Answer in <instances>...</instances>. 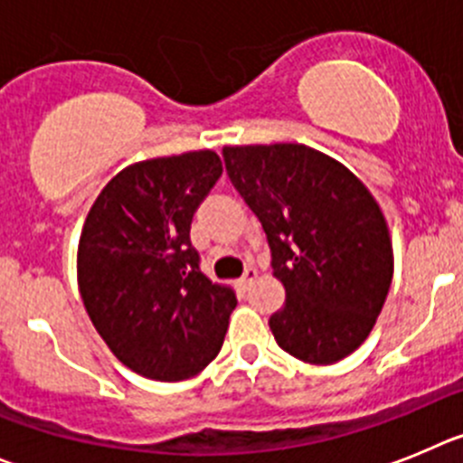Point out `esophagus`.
Segmentation results:
<instances>
[{
    "label": "esophagus",
    "instance_id": "obj_1",
    "mask_svg": "<svg viewBox=\"0 0 463 463\" xmlns=\"http://www.w3.org/2000/svg\"><path fill=\"white\" fill-rule=\"evenodd\" d=\"M256 277H258V269L256 268H247V269H244V274H241V279H240L241 288H249V286H251L253 279H256Z\"/></svg>",
    "mask_w": 463,
    "mask_h": 463
}]
</instances>
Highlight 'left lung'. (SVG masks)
I'll use <instances>...</instances> for the list:
<instances>
[{"label": "left lung", "instance_id": "1", "mask_svg": "<svg viewBox=\"0 0 463 463\" xmlns=\"http://www.w3.org/2000/svg\"><path fill=\"white\" fill-rule=\"evenodd\" d=\"M223 161L286 288L269 318L277 344L309 364L351 355L376 325L394 272L373 195L345 165L307 145L223 147Z\"/></svg>", "mask_w": 463, "mask_h": 463}]
</instances>
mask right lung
<instances>
[{
	"label": "right lung",
	"instance_id": "add662e5",
	"mask_svg": "<svg viewBox=\"0 0 463 463\" xmlns=\"http://www.w3.org/2000/svg\"><path fill=\"white\" fill-rule=\"evenodd\" d=\"M212 149L133 164L103 186L78 244L91 323L131 372L184 381L222 351L235 290L201 272L191 222L222 177Z\"/></svg>",
	"mask_w": 463,
	"mask_h": 463
}]
</instances>
